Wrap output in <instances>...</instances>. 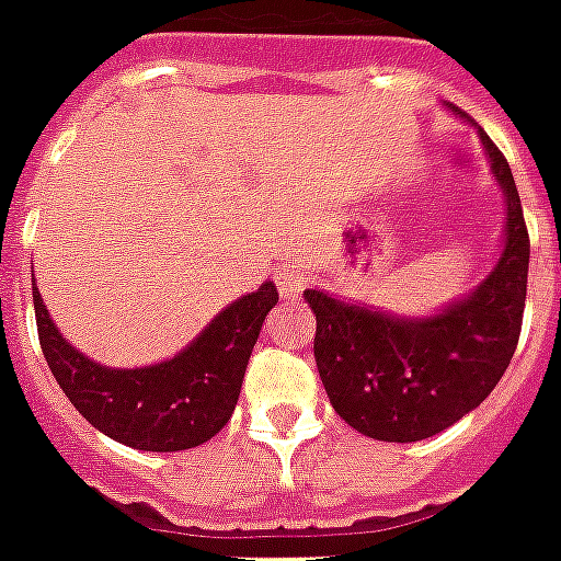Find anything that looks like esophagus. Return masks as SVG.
<instances>
[{"mask_svg":"<svg viewBox=\"0 0 561 561\" xmlns=\"http://www.w3.org/2000/svg\"><path fill=\"white\" fill-rule=\"evenodd\" d=\"M273 279H276V288H279V294L285 300H297L302 294V288H306V273H302V267H297V264H285V267H279Z\"/></svg>","mask_w":561,"mask_h":561,"instance_id":"obj_1","label":"esophagus"}]
</instances>
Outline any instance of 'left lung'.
I'll use <instances>...</instances> for the list:
<instances>
[{
	"label": "left lung",
	"instance_id": "obj_1",
	"mask_svg": "<svg viewBox=\"0 0 561 561\" xmlns=\"http://www.w3.org/2000/svg\"><path fill=\"white\" fill-rule=\"evenodd\" d=\"M479 139L505 198V234L500 259L470 294L425 318L321 288L302 294L318 321L314 363L330 404L365 437H434L479 408L512 363L524 323L529 234L512 169L488 133L479 130Z\"/></svg>",
	"mask_w": 561,
	"mask_h": 561
}]
</instances>
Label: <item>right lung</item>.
<instances>
[{"label":"right lung","instance_id":"1","mask_svg":"<svg viewBox=\"0 0 561 561\" xmlns=\"http://www.w3.org/2000/svg\"><path fill=\"white\" fill-rule=\"evenodd\" d=\"M41 347L70 404L106 437L130 449L184 451L219 434L247 375L261 323L279 302L273 282L243 294L207 323L184 351L142 368H110L80 354L32 288Z\"/></svg>","mask_w":561,"mask_h":561}]
</instances>
